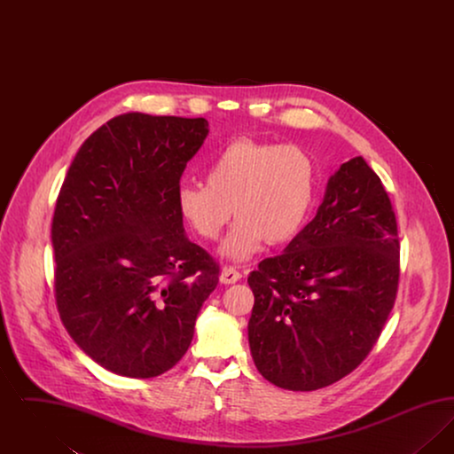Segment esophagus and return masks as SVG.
Here are the masks:
<instances>
[{
  "instance_id": "1",
  "label": "esophagus",
  "mask_w": 454,
  "mask_h": 454,
  "mask_svg": "<svg viewBox=\"0 0 454 454\" xmlns=\"http://www.w3.org/2000/svg\"><path fill=\"white\" fill-rule=\"evenodd\" d=\"M239 279H241V274L238 272L235 267H224L221 270V276H219V281L223 282V284H235Z\"/></svg>"
}]
</instances>
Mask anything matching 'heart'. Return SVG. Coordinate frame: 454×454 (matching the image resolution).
Here are the masks:
<instances>
[{"label":"heart","instance_id":"heart-1","mask_svg":"<svg viewBox=\"0 0 454 454\" xmlns=\"http://www.w3.org/2000/svg\"><path fill=\"white\" fill-rule=\"evenodd\" d=\"M317 194L315 161L293 145L241 137L209 161L206 184L182 182L175 202L182 219L204 239H217L235 211L221 255L243 262L262 245L300 235Z\"/></svg>","mask_w":454,"mask_h":454}]
</instances>
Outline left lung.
Listing matches in <instances>:
<instances>
[{
	"label": "left lung",
	"instance_id": "8db88e82",
	"mask_svg": "<svg viewBox=\"0 0 454 454\" xmlns=\"http://www.w3.org/2000/svg\"><path fill=\"white\" fill-rule=\"evenodd\" d=\"M396 217L363 156L328 178L324 202L284 254L248 276V342L260 374L293 391L324 388L359 366L395 304Z\"/></svg>",
	"mask_w": 454,
	"mask_h": 454
}]
</instances>
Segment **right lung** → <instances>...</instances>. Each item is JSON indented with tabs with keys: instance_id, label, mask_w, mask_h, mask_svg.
Here are the masks:
<instances>
[{
	"instance_id": "add662e5",
	"label": "right lung",
	"mask_w": 454,
	"mask_h": 454,
	"mask_svg": "<svg viewBox=\"0 0 454 454\" xmlns=\"http://www.w3.org/2000/svg\"><path fill=\"white\" fill-rule=\"evenodd\" d=\"M209 132L202 117L129 112L76 153L52 217L56 304L71 339L128 378L172 369L219 269L185 237L175 194Z\"/></svg>"
}]
</instances>
